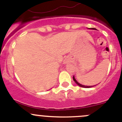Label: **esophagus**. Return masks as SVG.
Returning <instances> with one entry per match:
<instances>
[{
  "instance_id": "obj_1",
  "label": "esophagus",
  "mask_w": 122,
  "mask_h": 122,
  "mask_svg": "<svg viewBox=\"0 0 122 122\" xmlns=\"http://www.w3.org/2000/svg\"><path fill=\"white\" fill-rule=\"evenodd\" d=\"M64 63H65V64H67V62H68V61H67V60H64Z\"/></svg>"
}]
</instances>
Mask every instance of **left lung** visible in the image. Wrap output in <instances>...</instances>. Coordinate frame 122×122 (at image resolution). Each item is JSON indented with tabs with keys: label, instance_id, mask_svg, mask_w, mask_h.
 I'll return each instance as SVG.
<instances>
[{
	"label": "left lung",
	"instance_id": "8db88e82",
	"mask_svg": "<svg viewBox=\"0 0 122 122\" xmlns=\"http://www.w3.org/2000/svg\"><path fill=\"white\" fill-rule=\"evenodd\" d=\"M91 29H94V30H96V29H95V28H91ZM73 80H74V81L76 82V84H77V85H78V86H80V87H84V88H90V87H93V86H84V85H82V84H80V83H78V82H77V81L76 80V79H75L74 76H73Z\"/></svg>",
	"mask_w": 122,
	"mask_h": 122
}]
</instances>
